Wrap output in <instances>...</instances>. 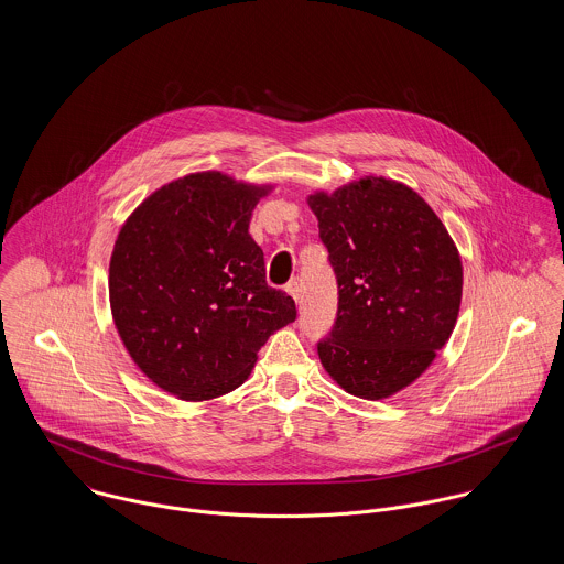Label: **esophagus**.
Masks as SVG:
<instances>
[{
    "mask_svg": "<svg viewBox=\"0 0 564 564\" xmlns=\"http://www.w3.org/2000/svg\"><path fill=\"white\" fill-rule=\"evenodd\" d=\"M284 289H286V293H289L295 302H300V282L293 280V282H289Z\"/></svg>",
    "mask_w": 564,
    "mask_h": 564,
    "instance_id": "obj_1",
    "label": "esophagus"
}]
</instances>
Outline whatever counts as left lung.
Segmentation results:
<instances>
[{"instance_id": "8db88e82", "label": "left lung", "mask_w": 564, "mask_h": 564, "mask_svg": "<svg viewBox=\"0 0 564 564\" xmlns=\"http://www.w3.org/2000/svg\"><path fill=\"white\" fill-rule=\"evenodd\" d=\"M308 206L336 275L338 308L317 343L325 371L362 400L414 382L447 343L463 297L458 249L408 186L365 177Z\"/></svg>"}]
</instances>
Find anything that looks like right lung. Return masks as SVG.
I'll return each instance as SVG.
<instances>
[{"mask_svg":"<svg viewBox=\"0 0 564 564\" xmlns=\"http://www.w3.org/2000/svg\"><path fill=\"white\" fill-rule=\"evenodd\" d=\"M269 186L219 171L164 184L123 224L110 258V308L139 369L186 402L226 395L251 373L267 338L295 322L249 237Z\"/></svg>","mask_w":564,"mask_h":564,"instance_id":"1","label":"right lung"}]
</instances>
